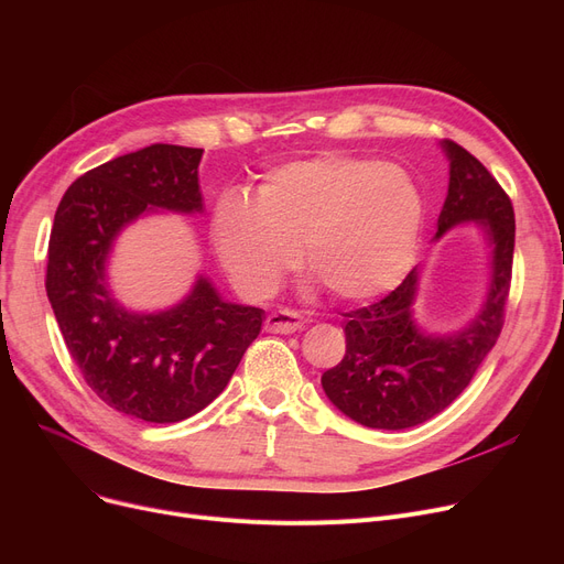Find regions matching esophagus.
Instances as JSON below:
<instances>
[{
	"label": "esophagus",
	"mask_w": 564,
	"mask_h": 564,
	"mask_svg": "<svg viewBox=\"0 0 564 564\" xmlns=\"http://www.w3.org/2000/svg\"><path fill=\"white\" fill-rule=\"evenodd\" d=\"M304 324H306V319L297 311L283 308V311H276L264 319V329L272 332V334H294V332H300Z\"/></svg>",
	"instance_id": "1"
}]
</instances>
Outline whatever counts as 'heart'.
I'll list each match as a JSON object with an SVG mask.
<instances>
[{"instance_id": "b5f03b06", "label": "heart", "mask_w": 564, "mask_h": 564, "mask_svg": "<svg viewBox=\"0 0 564 564\" xmlns=\"http://www.w3.org/2000/svg\"><path fill=\"white\" fill-rule=\"evenodd\" d=\"M423 221V194L402 166L322 155L274 169L256 203L221 196L213 240L226 274L251 300L270 297L302 251L334 297L366 302L406 276Z\"/></svg>"}]
</instances>
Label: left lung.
<instances>
[{
    "label": "left lung",
    "instance_id": "obj_1",
    "mask_svg": "<svg viewBox=\"0 0 564 564\" xmlns=\"http://www.w3.org/2000/svg\"><path fill=\"white\" fill-rule=\"evenodd\" d=\"M451 162L448 196L434 240L476 224L489 245V285L466 327L430 334L413 317L419 267L377 304L345 313V357L322 375V389L347 419L372 430H406L451 406L498 340L510 294L514 210L496 177L455 141H441Z\"/></svg>",
    "mask_w": 564,
    "mask_h": 564
}]
</instances>
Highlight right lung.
I'll return each mask as SVG.
<instances>
[{
  "label": "right lung",
  "instance_id": "obj_1",
  "mask_svg": "<svg viewBox=\"0 0 564 564\" xmlns=\"http://www.w3.org/2000/svg\"><path fill=\"white\" fill-rule=\"evenodd\" d=\"M200 158L203 148L153 143L105 162L68 187L50 232L45 290L73 361L105 404L145 423L185 421L210 404L264 319L205 276L155 313L126 308L109 288V256L130 224L203 213Z\"/></svg>",
  "mask_w": 564,
  "mask_h": 564
}]
</instances>
